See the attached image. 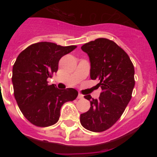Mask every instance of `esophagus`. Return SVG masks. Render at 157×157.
Masks as SVG:
<instances>
[{
    "label": "esophagus",
    "instance_id": "34e87169",
    "mask_svg": "<svg viewBox=\"0 0 157 157\" xmlns=\"http://www.w3.org/2000/svg\"><path fill=\"white\" fill-rule=\"evenodd\" d=\"M83 98V95L82 94H78V99H82Z\"/></svg>",
    "mask_w": 157,
    "mask_h": 157
}]
</instances>
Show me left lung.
I'll use <instances>...</instances> for the list:
<instances>
[{
	"mask_svg": "<svg viewBox=\"0 0 157 157\" xmlns=\"http://www.w3.org/2000/svg\"><path fill=\"white\" fill-rule=\"evenodd\" d=\"M90 61L91 79H98L102 90L98 99L90 95V108L80 115V123L86 130L102 132L114 125L121 117L132 97L134 67L127 52L107 38L86 43L81 47Z\"/></svg>",
	"mask_w": 157,
	"mask_h": 157,
	"instance_id": "8db88e82",
	"label": "left lung"
}]
</instances>
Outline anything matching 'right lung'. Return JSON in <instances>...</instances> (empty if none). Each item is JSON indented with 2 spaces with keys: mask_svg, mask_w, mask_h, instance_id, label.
Returning <instances> with one entry per match:
<instances>
[{
  "mask_svg": "<svg viewBox=\"0 0 157 157\" xmlns=\"http://www.w3.org/2000/svg\"><path fill=\"white\" fill-rule=\"evenodd\" d=\"M76 47L42 41L19 54L12 68L14 96L23 115L32 124L40 127L53 125L59 120L62 105L77 98L75 89L59 90L47 81L57 71L60 58Z\"/></svg>",
  "mask_w": 157,
  "mask_h": 157,
  "instance_id": "obj_1",
  "label": "right lung"
}]
</instances>
